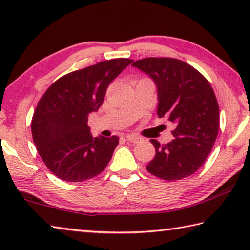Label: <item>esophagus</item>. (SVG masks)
I'll return each mask as SVG.
<instances>
[{"label": "esophagus", "mask_w": 250, "mask_h": 250, "mask_svg": "<svg viewBox=\"0 0 250 250\" xmlns=\"http://www.w3.org/2000/svg\"><path fill=\"white\" fill-rule=\"evenodd\" d=\"M126 140L132 142V143H138L142 140V138L138 137V135H134V134H128L126 135Z\"/></svg>", "instance_id": "esophagus-1"}]
</instances>
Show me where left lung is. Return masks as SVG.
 Masks as SVG:
<instances>
[{
  "instance_id": "obj_1",
  "label": "left lung",
  "mask_w": 250,
  "mask_h": 250,
  "mask_svg": "<svg viewBox=\"0 0 250 250\" xmlns=\"http://www.w3.org/2000/svg\"><path fill=\"white\" fill-rule=\"evenodd\" d=\"M132 66L154 80L158 116H167L176 125L172 131L174 139L167 145L151 139L155 156L146 170L166 181H179L194 174L210 153L219 129V107L208 80L176 58L147 57Z\"/></svg>"
}]
</instances>
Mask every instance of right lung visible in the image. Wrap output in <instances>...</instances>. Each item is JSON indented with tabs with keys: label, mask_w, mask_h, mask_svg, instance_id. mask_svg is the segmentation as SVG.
Wrapping results in <instances>:
<instances>
[{
	"label": "right lung",
	"mask_w": 250,
	"mask_h": 250,
	"mask_svg": "<svg viewBox=\"0 0 250 250\" xmlns=\"http://www.w3.org/2000/svg\"><path fill=\"white\" fill-rule=\"evenodd\" d=\"M133 61L115 58L71 71L50 84L32 118V135L42 160L58 179L83 182L103 172L119 138H94L88 115L98 111L107 88Z\"/></svg>",
	"instance_id": "add662e5"
}]
</instances>
